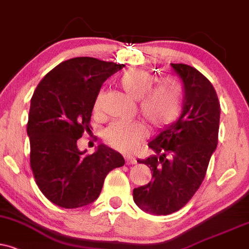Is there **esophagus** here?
<instances>
[{"instance_id":"1","label":"esophagus","mask_w":249,"mask_h":249,"mask_svg":"<svg viewBox=\"0 0 249 249\" xmlns=\"http://www.w3.org/2000/svg\"><path fill=\"white\" fill-rule=\"evenodd\" d=\"M136 158H134L133 156H125V164L127 165H134L136 164Z\"/></svg>"}]
</instances>
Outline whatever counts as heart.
<instances>
[{"instance_id": "1", "label": "heart", "mask_w": 249, "mask_h": 249, "mask_svg": "<svg viewBox=\"0 0 249 249\" xmlns=\"http://www.w3.org/2000/svg\"><path fill=\"white\" fill-rule=\"evenodd\" d=\"M142 69H130L122 73L119 84L128 96L139 99L140 112L153 128H164L176 122L183 105V89L180 81L166 76L159 81ZM104 106V93L98 92L93 103L94 113H100ZM145 136V129L140 122L115 121L104 133L107 144L120 151H131Z\"/></svg>"}]
</instances>
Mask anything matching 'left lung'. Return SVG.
Returning <instances> with one entry per match:
<instances>
[{"instance_id":"obj_1","label":"left lung","mask_w":249,"mask_h":249,"mask_svg":"<svg viewBox=\"0 0 249 249\" xmlns=\"http://www.w3.org/2000/svg\"><path fill=\"white\" fill-rule=\"evenodd\" d=\"M171 66L182 81V113L149 143L155 155L137 160L150 167L152 179L133 190L135 203L153 214L173 213L188 203L218 143L220 104L213 84L194 67Z\"/></svg>"}]
</instances>
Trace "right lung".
<instances>
[{"label": "right lung", "instance_id": "obj_1", "mask_svg": "<svg viewBox=\"0 0 249 249\" xmlns=\"http://www.w3.org/2000/svg\"><path fill=\"white\" fill-rule=\"evenodd\" d=\"M124 67L73 57L52 69L35 90L26 128L30 165L39 189L52 203L66 209L92 203L107 174L124 165V157L104 144L92 155L77 148V140L90 130L101 85Z\"/></svg>", "mask_w": 249, "mask_h": 249}]
</instances>
